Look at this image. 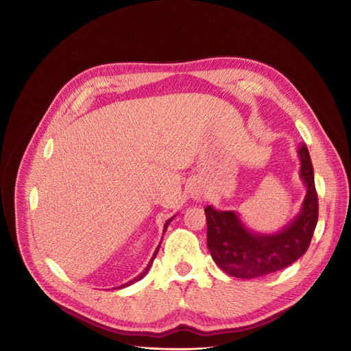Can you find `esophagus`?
Wrapping results in <instances>:
<instances>
[{
  "label": "esophagus",
  "instance_id": "esophagus-1",
  "mask_svg": "<svg viewBox=\"0 0 351 351\" xmlns=\"http://www.w3.org/2000/svg\"><path fill=\"white\" fill-rule=\"evenodd\" d=\"M191 197H193V199L201 202V201H204V199L206 198V193H205V190H204L202 187L194 186V187L191 189Z\"/></svg>",
  "mask_w": 351,
  "mask_h": 351
}]
</instances>
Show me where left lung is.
Returning a JSON list of instances; mask_svg holds the SVG:
<instances>
[{
    "mask_svg": "<svg viewBox=\"0 0 351 351\" xmlns=\"http://www.w3.org/2000/svg\"><path fill=\"white\" fill-rule=\"evenodd\" d=\"M297 152L306 195L300 213L280 231L254 232L242 223L237 212L217 210L212 205L205 208L208 249L226 274L241 279L265 276L285 269L306 253L319 219V202L309 150L301 143Z\"/></svg>",
    "mask_w": 351,
    "mask_h": 351,
    "instance_id": "obj_1",
    "label": "left lung"
}]
</instances>
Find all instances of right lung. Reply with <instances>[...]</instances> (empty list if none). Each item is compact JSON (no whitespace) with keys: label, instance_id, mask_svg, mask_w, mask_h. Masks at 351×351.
<instances>
[{"label":"right lung","instance_id":"right-lung-1","mask_svg":"<svg viewBox=\"0 0 351 351\" xmlns=\"http://www.w3.org/2000/svg\"><path fill=\"white\" fill-rule=\"evenodd\" d=\"M173 217H175V216H173ZM173 217H171V219H169V220H167V223H165V226H164V232H165V231H167V228H168V226H169V223H171V221H172V220H173ZM164 232H162V234H164ZM160 246H161V242H160V245H158V246H157V249H156V252H154V254H153V257H152V258H150V261H149V264H147V267H146V268H145V271H143V272H141V274H139V275H138V276H136V278H134V279H132V280H130V282H128V283H125V285H121V286H120V287H117V289H124V287H128V286H131V285H134V283H136V282H139V280H141V279H143V278H145V276H146V274H147V272H149V269H150V267H152V264H153V261H154V258H156V256H157V253H158V250H160Z\"/></svg>","mask_w":351,"mask_h":351}]
</instances>
